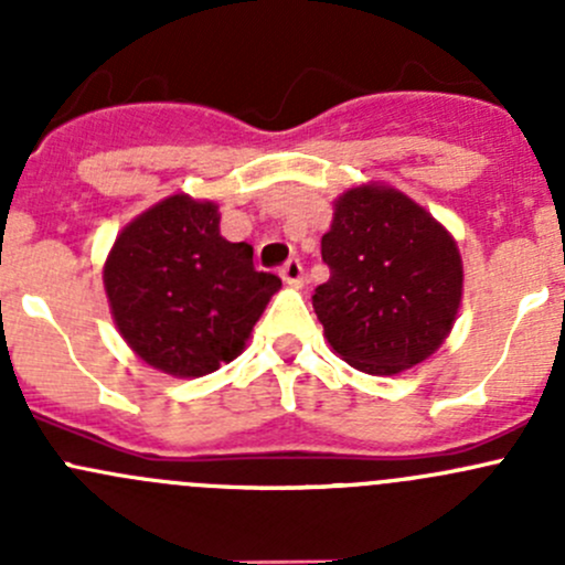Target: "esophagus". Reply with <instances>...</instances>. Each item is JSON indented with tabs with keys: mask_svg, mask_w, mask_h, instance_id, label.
I'll return each instance as SVG.
<instances>
[{
	"mask_svg": "<svg viewBox=\"0 0 565 565\" xmlns=\"http://www.w3.org/2000/svg\"><path fill=\"white\" fill-rule=\"evenodd\" d=\"M281 278H284V284H287V287L300 289V287H303V281H306L303 265H300L298 259H289L287 265L281 267Z\"/></svg>",
	"mask_w": 565,
	"mask_h": 565,
	"instance_id": "obj_1",
	"label": "esophagus"
}]
</instances>
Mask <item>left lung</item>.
I'll use <instances>...</instances> for the list:
<instances>
[{"mask_svg": "<svg viewBox=\"0 0 565 565\" xmlns=\"http://www.w3.org/2000/svg\"><path fill=\"white\" fill-rule=\"evenodd\" d=\"M330 278L315 311L330 350L366 374H398L440 350L457 322L465 267L451 232L385 182L347 188L322 235Z\"/></svg>", "mask_w": 565, "mask_h": 565, "instance_id": "1", "label": "left lung"}]
</instances>
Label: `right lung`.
I'll return each mask as SVG.
<instances>
[{"label": "right lung", "instance_id": "1", "mask_svg": "<svg viewBox=\"0 0 565 565\" xmlns=\"http://www.w3.org/2000/svg\"><path fill=\"white\" fill-rule=\"evenodd\" d=\"M218 204L172 193L114 241L104 287L125 344L172 377H204L246 350L281 278L254 267L248 243L221 235Z\"/></svg>", "mask_w": 565, "mask_h": 565}]
</instances>
